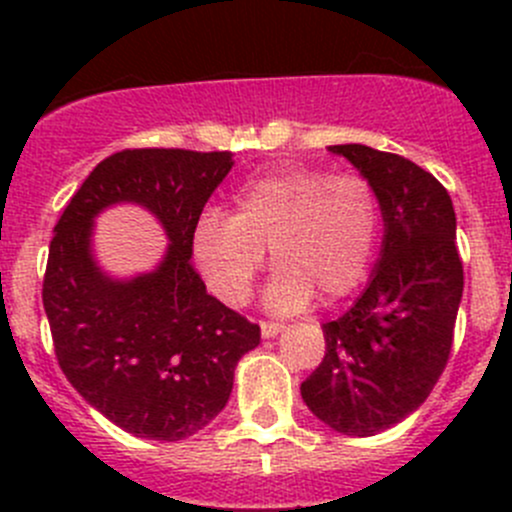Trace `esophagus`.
I'll return each instance as SVG.
<instances>
[{
  "label": "esophagus",
  "mask_w": 512,
  "mask_h": 512,
  "mask_svg": "<svg viewBox=\"0 0 512 512\" xmlns=\"http://www.w3.org/2000/svg\"><path fill=\"white\" fill-rule=\"evenodd\" d=\"M282 329H285V324H280V322H260V332H262V337H265V339L277 337Z\"/></svg>",
  "instance_id": "esophagus-1"
}]
</instances>
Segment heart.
<instances>
[{
  "label": "heart",
  "instance_id": "obj_1",
  "mask_svg": "<svg viewBox=\"0 0 512 512\" xmlns=\"http://www.w3.org/2000/svg\"><path fill=\"white\" fill-rule=\"evenodd\" d=\"M381 235V203L359 173L282 165L247 180L232 218L208 208L190 237V252L210 292L245 307L265 252L275 267L267 307L289 314L314 297L337 302L369 275Z\"/></svg>",
  "mask_w": 512,
  "mask_h": 512
}]
</instances>
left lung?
<instances>
[{
	"label": "left lung",
	"instance_id": "obj_1",
	"mask_svg": "<svg viewBox=\"0 0 512 512\" xmlns=\"http://www.w3.org/2000/svg\"><path fill=\"white\" fill-rule=\"evenodd\" d=\"M379 193L384 245L354 307L322 324V364L302 384L319 421L344 436H374L414 414L448 364L463 297V262L448 190L396 153L329 146Z\"/></svg>",
	"mask_w": 512,
	"mask_h": 512
}]
</instances>
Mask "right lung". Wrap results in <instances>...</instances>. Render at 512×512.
Wrapping results in <instances>:
<instances>
[{
  "instance_id": "right-lung-1",
  "label": "right lung",
  "mask_w": 512,
  "mask_h": 512,
  "mask_svg": "<svg viewBox=\"0 0 512 512\" xmlns=\"http://www.w3.org/2000/svg\"><path fill=\"white\" fill-rule=\"evenodd\" d=\"M232 168V153L128 148L91 170L54 227L44 299L54 352L76 391L123 431L183 441L225 409L242 354L260 327L208 294L190 237ZM151 209L171 245L148 276L113 281L90 252L108 204Z\"/></svg>"
}]
</instances>
